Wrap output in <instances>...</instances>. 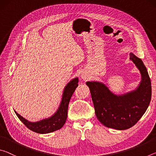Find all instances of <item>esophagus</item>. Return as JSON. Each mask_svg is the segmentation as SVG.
<instances>
[{
	"instance_id": "34e87169",
	"label": "esophagus",
	"mask_w": 156,
	"mask_h": 156,
	"mask_svg": "<svg viewBox=\"0 0 156 156\" xmlns=\"http://www.w3.org/2000/svg\"><path fill=\"white\" fill-rule=\"evenodd\" d=\"M81 76H82V78H85V76H84V74H83Z\"/></svg>"
}]
</instances>
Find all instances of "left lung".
I'll use <instances>...</instances> for the list:
<instances>
[{"instance_id": "left-lung-1", "label": "left lung", "mask_w": 156, "mask_h": 156, "mask_svg": "<svg viewBox=\"0 0 156 156\" xmlns=\"http://www.w3.org/2000/svg\"><path fill=\"white\" fill-rule=\"evenodd\" d=\"M129 55L141 74V80L136 89L116 95L102 82L86 83L97 118L107 127L117 130H125L135 125L147 111L151 99V80L146 67L133 53Z\"/></svg>"}]
</instances>
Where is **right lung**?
Segmentation results:
<instances>
[{"mask_svg":"<svg viewBox=\"0 0 156 156\" xmlns=\"http://www.w3.org/2000/svg\"><path fill=\"white\" fill-rule=\"evenodd\" d=\"M78 78L72 79L66 84L62 91L61 101L58 108L54 114L47 118L37 122H30L14 111L18 118L27 127L36 133L45 134L61 129L67 120L68 105L73 92L78 86Z\"/></svg>","mask_w":156,"mask_h":156,"instance_id":"obj_1","label":"right lung"}]
</instances>
